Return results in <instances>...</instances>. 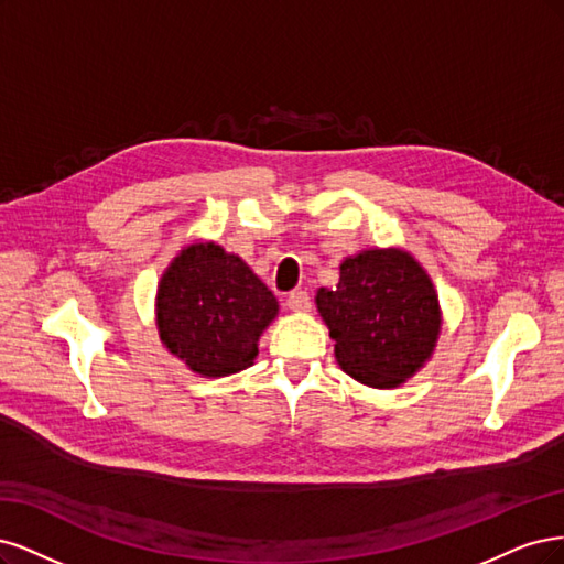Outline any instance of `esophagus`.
<instances>
[{
  "mask_svg": "<svg viewBox=\"0 0 564 564\" xmlns=\"http://www.w3.org/2000/svg\"><path fill=\"white\" fill-rule=\"evenodd\" d=\"M285 306L290 308V312L304 314V312H308V308H312V297L306 295V290H293V293H290L288 300H285Z\"/></svg>",
  "mask_w": 564,
  "mask_h": 564,
  "instance_id": "obj_1",
  "label": "esophagus"
}]
</instances>
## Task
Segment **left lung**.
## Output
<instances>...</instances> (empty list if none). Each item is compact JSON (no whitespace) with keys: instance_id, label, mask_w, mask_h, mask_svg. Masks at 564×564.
Returning a JSON list of instances; mask_svg holds the SVG:
<instances>
[{"instance_id":"obj_1","label":"left lung","mask_w":564,"mask_h":564,"mask_svg":"<svg viewBox=\"0 0 564 564\" xmlns=\"http://www.w3.org/2000/svg\"><path fill=\"white\" fill-rule=\"evenodd\" d=\"M316 308L339 368L372 389L403 387L431 360L443 328L435 285L403 248L344 258L339 283L318 288Z\"/></svg>"}]
</instances>
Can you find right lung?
Segmentation results:
<instances>
[{"label":"right lung","mask_w":564,"mask_h":564,"mask_svg":"<svg viewBox=\"0 0 564 564\" xmlns=\"http://www.w3.org/2000/svg\"><path fill=\"white\" fill-rule=\"evenodd\" d=\"M163 347L198 377H227L256 362L279 300L239 256L215 241L185 246L156 285Z\"/></svg>","instance_id":"right-lung-1"}]
</instances>
